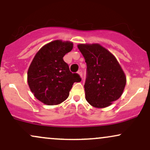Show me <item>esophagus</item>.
I'll return each instance as SVG.
<instances>
[{"label":"esophagus","mask_w":150,"mask_h":150,"mask_svg":"<svg viewBox=\"0 0 150 150\" xmlns=\"http://www.w3.org/2000/svg\"><path fill=\"white\" fill-rule=\"evenodd\" d=\"M77 73H78L79 75H80V76L81 77H82V70H79L78 71H77Z\"/></svg>","instance_id":"1"}]
</instances>
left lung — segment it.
<instances>
[{
  "label": "left lung",
  "instance_id": "1",
  "mask_svg": "<svg viewBox=\"0 0 150 150\" xmlns=\"http://www.w3.org/2000/svg\"><path fill=\"white\" fill-rule=\"evenodd\" d=\"M86 63V100L97 108L108 107L120 98L127 77L118 61L110 52L98 43L77 45Z\"/></svg>",
  "mask_w": 150,
  "mask_h": 150
}]
</instances>
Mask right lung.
Wrapping results in <instances>:
<instances>
[{
    "instance_id": "add662e5",
    "label": "right lung",
    "mask_w": 150,
    "mask_h": 150,
    "mask_svg": "<svg viewBox=\"0 0 150 150\" xmlns=\"http://www.w3.org/2000/svg\"><path fill=\"white\" fill-rule=\"evenodd\" d=\"M73 47L70 41H52L40 49L30 63L27 73L28 86L42 103H61L67 99L73 83L81 81L80 75L72 73L63 59Z\"/></svg>"
}]
</instances>
